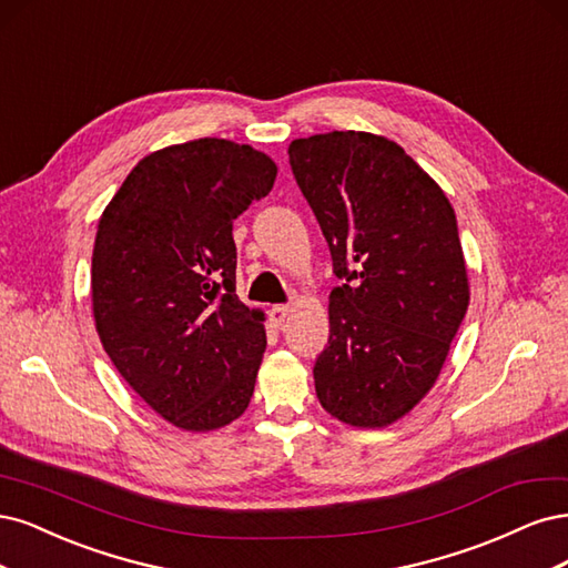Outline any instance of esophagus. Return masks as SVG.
Returning <instances> with one entry per match:
<instances>
[{"label": "esophagus", "mask_w": 568, "mask_h": 568, "mask_svg": "<svg viewBox=\"0 0 568 568\" xmlns=\"http://www.w3.org/2000/svg\"><path fill=\"white\" fill-rule=\"evenodd\" d=\"M287 316H290V306H285V304H276V306H271V311H268V318L276 327H281Z\"/></svg>", "instance_id": "esophagus-1"}]
</instances>
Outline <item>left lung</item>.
<instances>
[{"instance_id": "obj_1", "label": "left lung", "mask_w": 568, "mask_h": 568, "mask_svg": "<svg viewBox=\"0 0 568 568\" xmlns=\"http://www.w3.org/2000/svg\"><path fill=\"white\" fill-rule=\"evenodd\" d=\"M292 174L342 278L316 396L352 427H387L442 373L469 304L455 212L398 143L368 132L295 139Z\"/></svg>"}]
</instances>
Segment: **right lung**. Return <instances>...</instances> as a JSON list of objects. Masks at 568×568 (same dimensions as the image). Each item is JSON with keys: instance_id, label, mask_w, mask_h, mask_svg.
<instances>
[{"instance_id": "right-lung-1", "label": "right lung", "mask_w": 568, "mask_h": 568, "mask_svg": "<svg viewBox=\"0 0 568 568\" xmlns=\"http://www.w3.org/2000/svg\"><path fill=\"white\" fill-rule=\"evenodd\" d=\"M268 155L195 139L145 155L99 219L91 304L105 354L168 423L241 417L266 349L264 314L235 295L233 219L273 189Z\"/></svg>"}]
</instances>
